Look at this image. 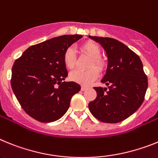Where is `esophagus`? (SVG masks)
I'll return each instance as SVG.
<instances>
[{"label": "esophagus", "instance_id": "esophagus-1", "mask_svg": "<svg viewBox=\"0 0 158 158\" xmlns=\"http://www.w3.org/2000/svg\"><path fill=\"white\" fill-rule=\"evenodd\" d=\"M87 87H85V86H82V87H81V90H83V91H84L85 90H87Z\"/></svg>", "mask_w": 158, "mask_h": 158}]
</instances>
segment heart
Segmentation results:
<instances>
[{
  "instance_id": "heart-1",
  "label": "heart",
  "mask_w": 158,
  "mask_h": 158,
  "mask_svg": "<svg viewBox=\"0 0 158 158\" xmlns=\"http://www.w3.org/2000/svg\"><path fill=\"white\" fill-rule=\"evenodd\" d=\"M82 50L92 58L90 67L94 65L99 70L103 69L105 67V63L100 58L101 49L97 44L91 41H87L82 45ZM64 64L66 66V68H68V69H72L75 68L76 64V56H75V50L73 48L69 47L64 52ZM95 67L89 68L88 70L76 69L71 71L69 75L70 79L79 84L88 86L90 83H92L95 79H98L99 75L98 68L97 69V67L95 68Z\"/></svg>"
}]
</instances>
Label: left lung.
Here are the masks:
<instances>
[{"label":"left lung","instance_id":"1","mask_svg":"<svg viewBox=\"0 0 158 158\" xmlns=\"http://www.w3.org/2000/svg\"><path fill=\"white\" fill-rule=\"evenodd\" d=\"M105 50L107 68L101 83L106 87H94L97 97L88 105L96 118L117 123L132 115L141 106L148 87L147 76L139 56L113 38L88 36Z\"/></svg>","mask_w":158,"mask_h":158}]
</instances>
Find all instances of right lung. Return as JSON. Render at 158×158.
Here are the masks:
<instances>
[{"label": "right lung", "mask_w": 158, "mask_h": 158, "mask_svg": "<svg viewBox=\"0 0 158 158\" xmlns=\"http://www.w3.org/2000/svg\"><path fill=\"white\" fill-rule=\"evenodd\" d=\"M81 35H64L29 47L12 68L11 86L24 111L41 123H52L68 111L72 96L80 90L68 76L64 53Z\"/></svg>", "instance_id": "right-lung-1"}]
</instances>
